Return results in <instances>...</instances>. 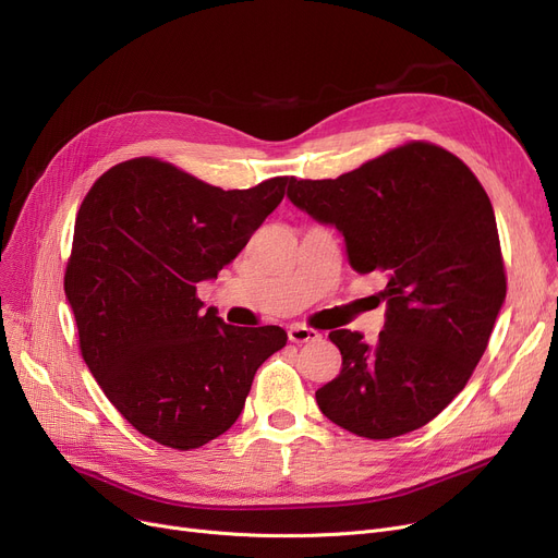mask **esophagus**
Segmentation results:
<instances>
[{
	"label": "esophagus",
	"mask_w": 558,
	"mask_h": 558,
	"mask_svg": "<svg viewBox=\"0 0 558 558\" xmlns=\"http://www.w3.org/2000/svg\"><path fill=\"white\" fill-rule=\"evenodd\" d=\"M287 337H289V342L303 344V342H314V339H319V332L303 326V324H292V326H289V330H287Z\"/></svg>",
	"instance_id": "esophagus-1"
}]
</instances>
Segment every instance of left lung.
<instances>
[{
    "label": "left lung",
    "mask_w": 558,
    "mask_h": 558,
    "mask_svg": "<svg viewBox=\"0 0 558 558\" xmlns=\"http://www.w3.org/2000/svg\"><path fill=\"white\" fill-rule=\"evenodd\" d=\"M287 198L337 228L357 274L385 276L374 344L332 330L337 378L322 413L362 438L428 424L470 380L506 299L495 211L470 168L433 143H408L337 180H289Z\"/></svg>",
    "instance_id": "8db88e82"
}]
</instances>
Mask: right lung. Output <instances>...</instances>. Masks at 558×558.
<instances>
[{
    "label": "right lung",
    "mask_w": 558,
    "mask_h": 558,
    "mask_svg": "<svg viewBox=\"0 0 558 558\" xmlns=\"http://www.w3.org/2000/svg\"><path fill=\"white\" fill-rule=\"evenodd\" d=\"M289 178L223 191L138 157L90 186L75 221L65 299L93 378L138 433L198 449L244 410L255 372L287 344L278 326L203 312L214 280L280 201Z\"/></svg>",
    "instance_id": "right-lung-1"
}]
</instances>
